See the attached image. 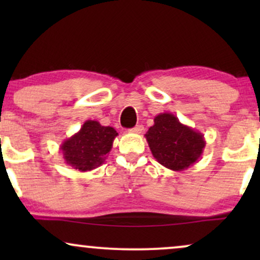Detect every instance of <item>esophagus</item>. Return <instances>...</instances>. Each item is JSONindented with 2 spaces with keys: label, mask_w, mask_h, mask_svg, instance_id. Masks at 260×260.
<instances>
[{
  "label": "esophagus",
  "mask_w": 260,
  "mask_h": 260,
  "mask_svg": "<svg viewBox=\"0 0 260 260\" xmlns=\"http://www.w3.org/2000/svg\"><path fill=\"white\" fill-rule=\"evenodd\" d=\"M144 131V127L142 126V124H137L136 127L132 128V129H129L131 133H136V134H140Z\"/></svg>",
  "instance_id": "1"
}]
</instances>
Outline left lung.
<instances>
[{"label":"left lung","mask_w":260,"mask_h":260,"mask_svg":"<svg viewBox=\"0 0 260 260\" xmlns=\"http://www.w3.org/2000/svg\"><path fill=\"white\" fill-rule=\"evenodd\" d=\"M145 139L157 162L172 171H183L192 166L205 148L201 132L181 123L169 112L155 116L154 126L145 133Z\"/></svg>","instance_id":"1"}]
</instances>
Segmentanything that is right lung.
Returning a JSON list of instances; mask_svg holds the SVG:
<instances>
[{
    "label": "right lung",
    "mask_w": 260,
    "mask_h": 260,
    "mask_svg": "<svg viewBox=\"0 0 260 260\" xmlns=\"http://www.w3.org/2000/svg\"><path fill=\"white\" fill-rule=\"evenodd\" d=\"M117 136L115 128L88 120L78 132L62 143L59 149L67 165L80 172L91 171L104 164Z\"/></svg>",
    "instance_id": "1"
}]
</instances>
